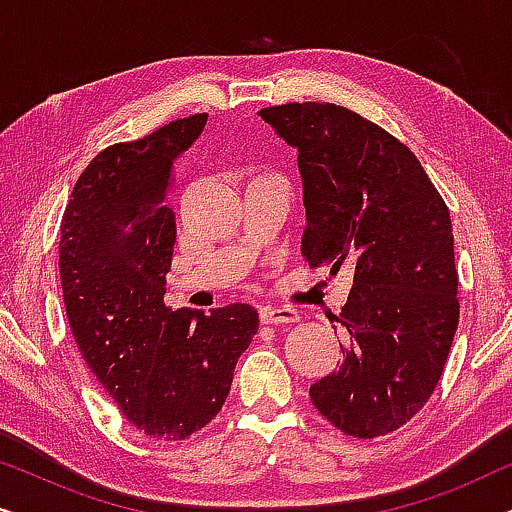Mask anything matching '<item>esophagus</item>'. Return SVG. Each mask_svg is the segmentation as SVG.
<instances>
[{
    "instance_id": "esophagus-1",
    "label": "esophagus",
    "mask_w": 512,
    "mask_h": 512,
    "mask_svg": "<svg viewBox=\"0 0 512 512\" xmlns=\"http://www.w3.org/2000/svg\"><path fill=\"white\" fill-rule=\"evenodd\" d=\"M300 317L296 310L291 307H263L261 310V321L270 326H286V324H296Z\"/></svg>"
}]
</instances>
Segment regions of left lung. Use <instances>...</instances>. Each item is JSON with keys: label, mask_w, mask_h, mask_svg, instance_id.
I'll list each match as a JSON object with an SVG mask.
<instances>
[{"label": "left lung", "mask_w": 512, "mask_h": 512, "mask_svg": "<svg viewBox=\"0 0 512 512\" xmlns=\"http://www.w3.org/2000/svg\"><path fill=\"white\" fill-rule=\"evenodd\" d=\"M258 116L298 151L305 261L354 268L335 317L349 342L310 387L314 408L354 438L401 429L436 389L459 324L445 200L408 146L354 111L291 102Z\"/></svg>", "instance_id": "obj_1"}]
</instances>
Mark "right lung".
Segmentation results:
<instances>
[{
    "label": "right lung",
    "mask_w": 512,
    "mask_h": 512,
    "mask_svg": "<svg viewBox=\"0 0 512 512\" xmlns=\"http://www.w3.org/2000/svg\"><path fill=\"white\" fill-rule=\"evenodd\" d=\"M207 114L107 146L76 181L60 226V284L83 361L139 431L184 440L226 403L258 312L165 305L177 221L174 170Z\"/></svg>",
    "instance_id": "1"
}]
</instances>
